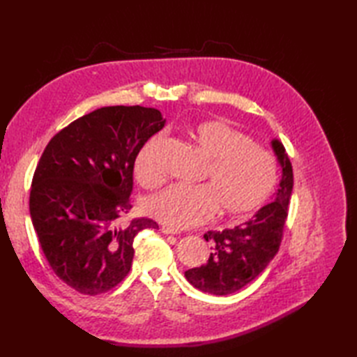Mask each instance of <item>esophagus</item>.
Wrapping results in <instances>:
<instances>
[{
  "label": "esophagus",
  "mask_w": 357,
  "mask_h": 357,
  "mask_svg": "<svg viewBox=\"0 0 357 357\" xmlns=\"http://www.w3.org/2000/svg\"><path fill=\"white\" fill-rule=\"evenodd\" d=\"M161 231H162L164 234H179V233H181L179 230L170 229V227H167V225H162V227H161Z\"/></svg>",
  "instance_id": "obj_1"
}]
</instances>
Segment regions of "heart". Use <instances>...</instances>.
<instances>
[{
	"label": "heart",
	"mask_w": 357,
	"mask_h": 357,
	"mask_svg": "<svg viewBox=\"0 0 357 357\" xmlns=\"http://www.w3.org/2000/svg\"><path fill=\"white\" fill-rule=\"evenodd\" d=\"M188 135L207 158L198 178L202 184H174L150 196L146 202L150 216L173 229H188L208 221L215 211L219 218L236 221L270 199L279 174L268 150L219 119L195 124ZM162 141L161 133L151 136L135 159V176L147 188L165 179L158 159Z\"/></svg>",
	"instance_id": "b5f03b06"
}]
</instances>
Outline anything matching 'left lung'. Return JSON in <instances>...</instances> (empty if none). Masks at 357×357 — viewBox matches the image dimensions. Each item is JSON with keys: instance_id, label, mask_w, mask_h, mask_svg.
Masks as SVG:
<instances>
[{"instance_id": "obj_1", "label": "left lung", "mask_w": 357, "mask_h": 357, "mask_svg": "<svg viewBox=\"0 0 357 357\" xmlns=\"http://www.w3.org/2000/svg\"><path fill=\"white\" fill-rule=\"evenodd\" d=\"M271 147L282 167L276 198L245 224L204 234V239L213 244V252L201 267L185 271L188 282L204 293H236L259 276L278 253L293 190V167L282 142L273 139Z\"/></svg>"}]
</instances>
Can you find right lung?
<instances>
[{"instance_id":"add662e5","label":"right lung","mask_w":357,"mask_h":357,"mask_svg":"<svg viewBox=\"0 0 357 357\" xmlns=\"http://www.w3.org/2000/svg\"><path fill=\"white\" fill-rule=\"evenodd\" d=\"M165 124L161 112L112 105L75 119L45 147L30 188V218L55 275L81 294L115 288L130 271L133 239L158 229L132 208L136 155Z\"/></svg>"}]
</instances>
